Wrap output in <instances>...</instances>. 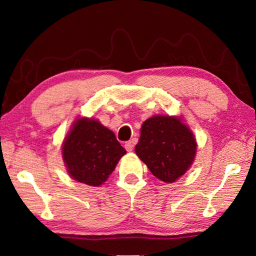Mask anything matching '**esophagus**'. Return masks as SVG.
Listing matches in <instances>:
<instances>
[{
	"label": "esophagus",
	"instance_id": "obj_1",
	"mask_svg": "<svg viewBox=\"0 0 256 256\" xmlns=\"http://www.w3.org/2000/svg\"><path fill=\"white\" fill-rule=\"evenodd\" d=\"M124 146H125V149H126V151H132L133 150V146H134V144H133V142L132 141H128V142H125V144H124Z\"/></svg>",
	"mask_w": 256,
	"mask_h": 256
}]
</instances>
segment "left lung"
<instances>
[{"label": "left lung", "instance_id": "8db88e82", "mask_svg": "<svg viewBox=\"0 0 256 256\" xmlns=\"http://www.w3.org/2000/svg\"><path fill=\"white\" fill-rule=\"evenodd\" d=\"M136 152L154 176L172 183L192 164L196 142L180 118L157 115L142 124Z\"/></svg>", "mask_w": 256, "mask_h": 256}]
</instances>
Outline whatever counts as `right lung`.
Masks as SVG:
<instances>
[{
  "label": "right lung",
  "instance_id": "obj_1",
  "mask_svg": "<svg viewBox=\"0 0 256 256\" xmlns=\"http://www.w3.org/2000/svg\"><path fill=\"white\" fill-rule=\"evenodd\" d=\"M63 160L76 180L99 186L126 154L115 134L94 120L80 118L63 144Z\"/></svg>",
  "mask_w": 256,
  "mask_h": 256
}]
</instances>
